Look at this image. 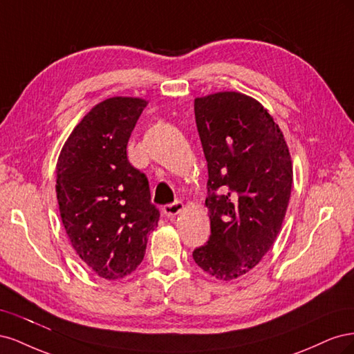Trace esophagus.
Wrapping results in <instances>:
<instances>
[{
  "label": "esophagus",
  "instance_id": "esophagus-1",
  "mask_svg": "<svg viewBox=\"0 0 354 354\" xmlns=\"http://www.w3.org/2000/svg\"><path fill=\"white\" fill-rule=\"evenodd\" d=\"M183 208H185L183 203H181L180 201H176L173 203H167V205H164L162 212L165 214L167 217H174V216H177V214L183 211Z\"/></svg>",
  "mask_w": 354,
  "mask_h": 354
}]
</instances>
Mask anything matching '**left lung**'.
Segmentation results:
<instances>
[{"label":"left lung","instance_id":"8db88e82","mask_svg":"<svg viewBox=\"0 0 354 354\" xmlns=\"http://www.w3.org/2000/svg\"><path fill=\"white\" fill-rule=\"evenodd\" d=\"M208 164L205 205L211 234L194 251L203 272L220 281L248 273L282 227L292 189V162L270 113L236 91L195 99Z\"/></svg>","mask_w":354,"mask_h":354}]
</instances>
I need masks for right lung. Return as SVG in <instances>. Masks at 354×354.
I'll use <instances>...</instances> for the list:
<instances>
[{
  "mask_svg": "<svg viewBox=\"0 0 354 354\" xmlns=\"http://www.w3.org/2000/svg\"><path fill=\"white\" fill-rule=\"evenodd\" d=\"M147 102L106 99L82 118L63 146L56 194L63 226L80 259L103 279L133 273L158 226L147 177L127 145Z\"/></svg>",
  "mask_w": 354,
  "mask_h": 354,
  "instance_id": "right-lung-1",
  "label": "right lung"
}]
</instances>
